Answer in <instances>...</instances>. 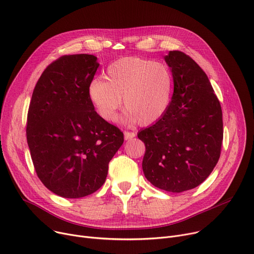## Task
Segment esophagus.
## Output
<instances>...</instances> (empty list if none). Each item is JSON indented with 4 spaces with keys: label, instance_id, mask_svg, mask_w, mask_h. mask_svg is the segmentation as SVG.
<instances>
[{
    "label": "esophagus",
    "instance_id": "obj_1",
    "mask_svg": "<svg viewBox=\"0 0 254 254\" xmlns=\"http://www.w3.org/2000/svg\"><path fill=\"white\" fill-rule=\"evenodd\" d=\"M136 136V133L135 132H132V131H125L124 132V137L125 139H132L133 137H135Z\"/></svg>",
    "mask_w": 254,
    "mask_h": 254
}]
</instances>
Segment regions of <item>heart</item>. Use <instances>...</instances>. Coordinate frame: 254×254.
Segmentation results:
<instances>
[{
  "mask_svg": "<svg viewBox=\"0 0 254 254\" xmlns=\"http://www.w3.org/2000/svg\"><path fill=\"white\" fill-rule=\"evenodd\" d=\"M172 90L173 74L167 65L130 57L111 64L105 79H93L88 96L104 120L116 119L123 99L127 118L146 126L164 116Z\"/></svg>",
  "mask_w": 254,
  "mask_h": 254,
  "instance_id": "obj_1",
  "label": "heart"
}]
</instances>
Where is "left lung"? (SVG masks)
Instances as JSON below:
<instances>
[{"instance_id":"1","label":"left lung","mask_w":254,"mask_h":254,"mask_svg":"<svg viewBox=\"0 0 254 254\" xmlns=\"http://www.w3.org/2000/svg\"><path fill=\"white\" fill-rule=\"evenodd\" d=\"M174 93L162 118L137 134L145 144V178L179 193L201 184L216 167L223 142V113L205 72L192 58L171 51Z\"/></svg>"}]
</instances>
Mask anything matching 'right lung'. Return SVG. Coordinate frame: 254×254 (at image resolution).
Listing matches in <instances>:
<instances>
[{"instance_id":"obj_1","label":"right lung","mask_w":254,"mask_h":254,"mask_svg":"<svg viewBox=\"0 0 254 254\" xmlns=\"http://www.w3.org/2000/svg\"><path fill=\"white\" fill-rule=\"evenodd\" d=\"M96 57L62 56L43 72L29 104L26 138L37 177L55 194L80 198L100 189L124 134L94 111L88 86Z\"/></svg>"}]
</instances>
